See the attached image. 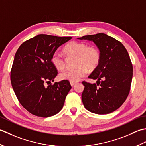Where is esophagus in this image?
I'll list each match as a JSON object with an SVG mask.
<instances>
[{
	"label": "esophagus",
	"mask_w": 146,
	"mask_h": 146,
	"mask_svg": "<svg viewBox=\"0 0 146 146\" xmlns=\"http://www.w3.org/2000/svg\"><path fill=\"white\" fill-rule=\"evenodd\" d=\"M76 84H77L76 82H70V85H71V86H72V87H74V86H75Z\"/></svg>",
	"instance_id": "esophagus-1"
}]
</instances>
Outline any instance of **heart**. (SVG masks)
<instances>
[{"instance_id":"obj_1","label":"heart","mask_w":146,"mask_h":146,"mask_svg":"<svg viewBox=\"0 0 146 146\" xmlns=\"http://www.w3.org/2000/svg\"><path fill=\"white\" fill-rule=\"evenodd\" d=\"M64 52L68 56L76 57L75 66L73 70H67L59 74L62 81L76 82L81 80L88 73V69L92 70L96 68L100 61V52L96 47L90 46L85 43L72 41L65 46ZM52 63L56 69L63 70L65 62L60 53L55 52L51 58Z\"/></svg>"}]
</instances>
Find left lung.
I'll return each mask as SVG.
<instances>
[{
	"mask_svg": "<svg viewBox=\"0 0 146 146\" xmlns=\"http://www.w3.org/2000/svg\"><path fill=\"white\" fill-rule=\"evenodd\" d=\"M77 39L93 41L101 55L99 64L88 77L96 79V84L82 82L83 105L93 113H110L120 108L129 94L133 67L129 53L122 43L105 33Z\"/></svg>",
	"mask_w": 146,
	"mask_h": 146,
	"instance_id": "obj_1",
	"label": "left lung"
}]
</instances>
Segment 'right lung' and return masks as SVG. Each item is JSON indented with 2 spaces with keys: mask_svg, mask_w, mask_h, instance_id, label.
<instances>
[{
  "mask_svg": "<svg viewBox=\"0 0 146 146\" xmlns=\"http://www.w3.org/2000/svg\"><path fill=\"white\" fill-rule=\"evenodd\" d=\"M72 38L40 34L17 49L11 71V84L19 103L31 114L49 117L63 108L72 87L68 81L49 85L58 74L51 58L59 46Z\"/></svg>",
  "mask_w": 146,
  "mask_h": 146,
  "instance_id": "1",
  "label": "right lung"
}]
</instances>
